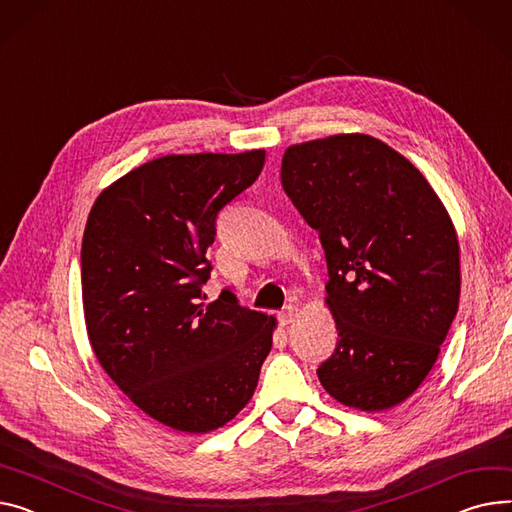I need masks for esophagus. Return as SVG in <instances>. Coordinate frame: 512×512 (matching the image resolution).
Instances as JSON below:
<instances>
[{
	"label": "esophagus",
	"instance_id": "esophagus-1",
	"mask_svg": "<svg viewBox=\"0 0 512 512\" xmlns=\"http://www.w3.org/2000/svg\"><path fill=\"white\" fill-rule=\"evenodd\" d=\"M296 313H298V309L294 304H290V306H286V309L278 315V319H280V325H290L292 321H294V317H296Z\"/></svg>",
	"mask_w": 512,
	"mask_h": 512
}]
</instances>
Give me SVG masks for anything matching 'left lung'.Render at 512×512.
Wrapping results in <instances>:
<instances>
[{"label":"left lung","instance_id":"obj_1","mask_svg":"<svg viewBox=\"0 0 512 512\" xmlns=\"http://www.w3.org/2000/svg\"><path fill=\"white\" fill-rule=\"evenodd\" d=\"M282 187L319 232L337 346L317 374L348 407L381 412L432 370L459 309V241L420 170L364 133L290 146Z\"/></svg>","mask_w":512,"mask_h":512}]
</instances>
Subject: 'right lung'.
<instances>
[{
	"label": "right lung",
	"instance_id": "1",
	"mask_svg": "<svg viewBox=\"0 0 512 512\" xmlns=\"http://www.w3.org/2000/svg\"><path fill=\"white\" fill-rule=\"evenodd\" d=\"M265 150L170 154L109 185L82 238L90 346L113 383L156 422L206 434L255 393L276 319L230 290L203 302L218 212L255 183Z\"/></svg>",
	"mask_w": 512,
	"mask_h": 512
}]
</instances>
